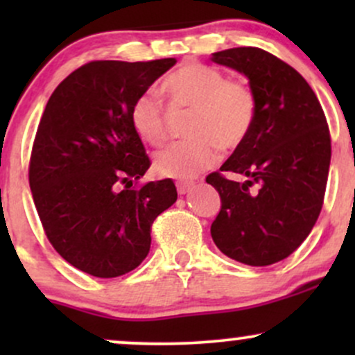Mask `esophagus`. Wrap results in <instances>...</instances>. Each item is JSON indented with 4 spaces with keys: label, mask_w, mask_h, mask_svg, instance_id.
<instances>
[{
    "label": "esophagus",
    "mask_w": 355,
    "mask_h": 355,
    "mask_svg": "<svg viewBox=\"0 0 355 355\" xmlns=\"http://www.w3.org/2000/svg\"><path fill=\"white\" fill-rule=\"evenodd\" d=\"M191 187H193V183H190V182H178V183H177L178 195H185V193H189Z\"/></svg>",
    "instance_id": "obj_1"
}]
</instances>
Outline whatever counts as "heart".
<instances>
[{"label": "heart", "mask_w": 355, "mask_h": 355, "mask_svg": "<svg viewBox=\"0 0 355 355\" xmlns=\"http://www.w3.org/2000/svg\"><path fill=\"white\" fill-rule=\"evenodd\" d=\"M172 100L191 108L187 121L190 140L175 141L155 155L158 175L190 180L218 162V145L237 148L252 132L257 118V96L245 81L227 80V75L209 64H182L165 80ZM132 125L141 140L160 145L166 137L162 100L155 89L137 96L132 107Z\"/></svg>", "instance_id": "heart-1"}]
</instances>
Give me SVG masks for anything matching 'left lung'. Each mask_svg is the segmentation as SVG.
<instances>
[{"label":"left lung","instance_id":"left-lung-1","mask_svg":"<svg viewBox=\"0 0 355 355\" xmlns=\"http://www.w3.org/2000/svg\"><path fill=\"white\" fill-rule=\"evenodd\" d=\"M211 61L242 73L257 96V118L242 145L207 183L222 207L210 227L222 254L263 267L287 259L311 234L324 202L331 135L315 93L299 71L260 48L217 51Z\"/></svg>","mask_w":355,"mask_h":355}]
</instances>
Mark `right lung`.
<instances>
[{
	"label": "right lung",
	"mask_w": 355,
	"mask_h": 355,
	"mask_svg": "<svg viewBox=\"0 0 355 355\" xmlns=\"http://www.w3.org/2000/svg\"><path fill=\"white\" fill-rule=\"evenodd\" d=\"M177 63L92 61L67 76L48 100L30 160V189L46 237L81 272L112 279L150 252V227L177 202L170 178L138 190L150 168L132 125V107Z\"/></svg>",
	"instance_id": "right-lung-1"
}]
</instances>
